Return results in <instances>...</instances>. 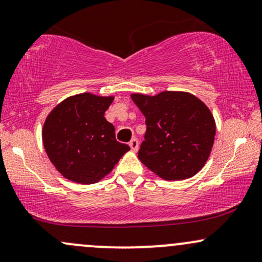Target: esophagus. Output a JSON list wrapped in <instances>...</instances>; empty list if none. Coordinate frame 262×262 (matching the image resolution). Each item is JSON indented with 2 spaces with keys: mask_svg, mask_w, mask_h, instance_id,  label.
<instances>
[{
  "mask_svg": "<svg viewBox=\"0 0 262 262\" xmlns=\"http://www.w3.org/2000/svg\"><path fill=\"white\" fill-rule=\"evenodd\" d=\"M129 146H130V149L133 150V151H138V148H139V143H138V139L137 138H133L130 141H129Z\"/></svg>",
  "mask_w": 262,
  "mask_h": 262,
  "instance_id": "esophagus-1",
  "label": "esophagus"
}]
</instances>
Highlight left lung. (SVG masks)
Returning a JSON list of instances; mask_svg holds the SVG:
<instances>
[{"label": "left lung", "mask_w": 262, "mask_h": 262, "mask_svg": "<svg viewBox=\"0 0 262 262\" xmlns=\"http://www.w3.org/2000/svg\"><path fill=\"white\" fill-rule=\"evenodd\" d=\"M130 97L145 116L139 160L166 181L196 175L214 143L215 122L209 108L196 96L181 91L133 93Z\"/></svg>", "instance_id": "8db88e82"}]
</instances>
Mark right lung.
Here are the masks:
<instances>
[{"label": "right lung", "instance_id": "add662e5", "mask_svg": "<svg viewBox=\"0 0 262 262\" xmlns=\"http://www.w3.org/2000/svg\"><path fill=\"white\" fill-rule=\"evenodd\" d=\"M112 96H71L47 117L43 144L55 169L70 181L91 185L107 176L130 148L116 139L104 112Z\"/></svg>", "mask_w": 262, "mask_h": 262}]
</instances>
